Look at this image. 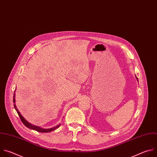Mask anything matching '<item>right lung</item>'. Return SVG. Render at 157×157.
Masks as SVG:
<instances>
[{"mask_svg":"<svg viewBox=\"0 0 157 157\" xmlns=\"http://www.w3.org/2000/svg\"><path fill=\"white\" fill-rule=\"evenodd\" d=\"M15 93H14V94H13V103H15ZM14 107H15V109H16V111H17V113H18V116H19V117H20V118L21 122L23 123V124L25 125V126L26 127H27L28 128H29V129H31L35 130V131H38V132H51V131H52L56 129L57 128H58L60 126V124H59V125H58V126H56V127H54V128H50V129H42V128H39V127L33 126V125H31V124L28 123V122L23 118V117L21 115V114L20 113V112L18 111V109L17 108L15 105H14Z\"/></svg>","mask_w":157,"mask_h":157,"instance_id":"right-lung-1","label":"right lung"}]
</instances>
